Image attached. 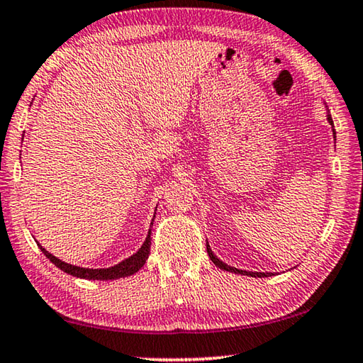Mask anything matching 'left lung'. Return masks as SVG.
I'll return each instance as SVG.
<instances>
[{"instance_id":"1","label":"left lung","mask_w":363,"mask_h":363,"mask_svg":"<svg viewBox=\"0 0 363 363\" xmlns=\"http://www.w3.org/2000/svg\"><path fill=\"white\" fill-rule=\"evenodd\" d=\"M326 116H328V121H330V125L333 126V135H334V138H336V131H334V123H333V118H331V115L328 113ZM206 247H208V255H209L211 261H213V263H214L217 267H220V269H224V271H230V272H235V274L252 276V277H269V276H272V272H253V271L250 272V271L237 269V267H232V266H228V264H225V263H224V261H220L219 258H217V256L213 253V250H211L209 245H206Z\"/></svg>"}]
</instances>
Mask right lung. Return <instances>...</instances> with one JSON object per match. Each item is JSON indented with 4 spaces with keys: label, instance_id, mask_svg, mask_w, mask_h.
I'll list each match as a JSON object with an SVG mask.
<instances>
[{
    "label": "right lung",
    "instance_id": "right-lung-1",
    "mask_svg": "<svg viewBox=\"0 0 363 363\" xmlns=\"http://www.w3.org/2000/svg\"><path fill=\"white\" fill-rule=\"evenodd\" d=\"M38 247H40L42 253L45 255L55 266L60 267L61 271H65L66 274H71V276L81 277V279H89V281H113V279L128 277V276L135 274V272L141 269L144 263H146V259L149 258V252H150V230L147 233L146 240H144L143 247L139 248L135 255L130 256V258L123 259L118 264H115L111 267H104V269H89V267H81V266L65 263V261L58 259L57 256L48 253L45 248H42V245H38Z\"/></svg>",
    "mask_w": 363,
    "mask_h": 363
}]
</instances>
